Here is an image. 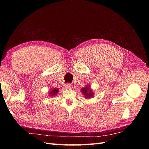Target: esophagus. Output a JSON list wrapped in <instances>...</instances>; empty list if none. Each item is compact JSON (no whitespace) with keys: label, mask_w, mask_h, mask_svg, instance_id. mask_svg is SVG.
<instances>
[{"label":"esophagus","mask_w":149,"mask_h":149,"mask_svg":"<svg viewBox=\"0 0 149 149\" xmlns=\"http://www.w3.org/2000/svg\"><path fill=\"white\" fill-rule=\"evenodd\" d=\"M65 88L66 89H71L72 88V85L70 83H68V84H66L65 85Z\"/></svg>","instance_id":"esophagus-1"}]
</instances>
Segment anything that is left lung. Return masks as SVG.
<instances>
[{"label": "left lung", "instance_id": "left-lung-1", "mask_svg": "<svg viewBox=\"0 0 149 149\" xmlns=\"http://www.w3.org/2000/svg\"><path fill=\"white\" fill-rule=\"evenodd\" d=\"M81 91L82 93L84 94L86 98L89 99L93 96V94H94L93 91H92V89L90 88V87L88 86H86V87L82 88Z\"/></svg>", "mask_w": 149, "mask_h": 149}]
</instances>
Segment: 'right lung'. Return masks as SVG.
<instances>
[{
	"label": "right lung",
	"instance_id": "1",
	"mask_svg": "<svg viewBox=\"0 0 149 149\" xmlns=\"http://www.w3.org/2000/svg\"><path fill=\"white\" fill-rule=\"evenodd\" d=\"M59 91V89L58 88H53L50 91H49V96H56V94L58 93V92Z\"/></svg>",
	"mask_w": 149,
	"mask_h": 149
}]
</instances>
